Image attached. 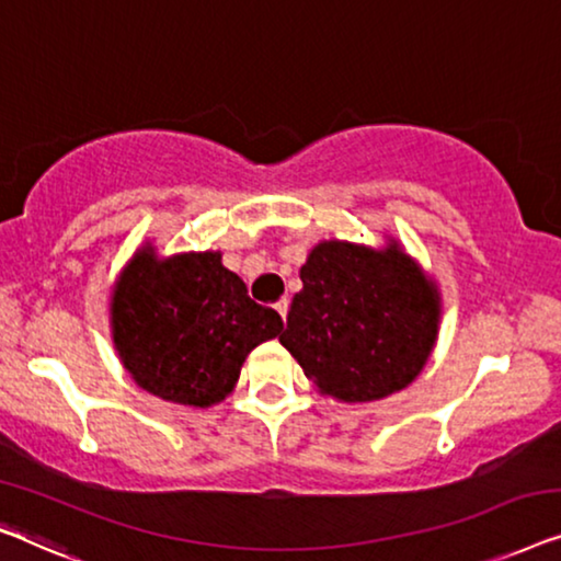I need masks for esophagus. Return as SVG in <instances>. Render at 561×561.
<instances>
[{"instance_id": "34e87169", "label": "esophagus", "mask_w": 561, "mask_h": 561, "mask_svg": "<svg viewBox=\"0 0 561 561\" xmlns=\"http://www.w3.org/2000/svg\"><path fill=\"white\" fill-rule=\"evenodd\" d=\"M274 310H277L282 314V320H287V312H289V299L282 297L277 305H274Z\"/></svg>"}]
</instances>
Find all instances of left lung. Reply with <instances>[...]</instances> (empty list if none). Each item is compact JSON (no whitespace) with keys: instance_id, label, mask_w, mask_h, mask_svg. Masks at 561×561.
Returning <instances> with one entry per match:
<instances>
[{"instance_id":"obj_1","label":"left lung","mask_w":561,"mask_h":561,"mask_svg":"<svg viewBox=\"0 0 561 561\" xmlns=\"http://www.w3.org/2000/svg\"><path fill=\"white\" fill-rule=\"evenodd\" d=\"M299 279L279 343L320 397L368 404L422 374L437 343L442 297L397 239L381 249L314 243Z\"/></svg>"}]
</instances>
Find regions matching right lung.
<instances>
[{"instance_id":"1","label":"right lung","mask_w":561,"mask_h":561,"mask_svg":"<svg viewBox=\"0 0 561 561\" xmlns=\"http://www.w3.org/2000/svg\"><path fill=\"white\" fill-rule=\"evenodd\" d=\"M114 348L137 386L172 404L208 409L233 391L259 343L282 318L256 305L220 251L157 256L134 251L108 297Z\"/></svg>"}]
</instances>
